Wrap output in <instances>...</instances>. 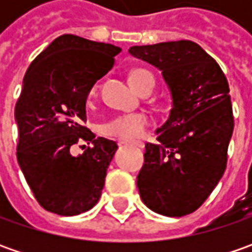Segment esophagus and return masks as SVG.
I'll use <instances>...</instances> for the list:
<instances>
[{
  "mask_svg": "<svg viewBox=\"0 0 252 252\" xmlns=\"http://www.w3.org/2000/svg\"><path fill=\"white\" fill-rule=\"evenodd\" d=\"M119 144H130V146H134V147H140L143 149L144 147V143H141V141H125V140H121L119 141Z\"/></svg>",
  "mask_w": 252,
  "mask_h": 252,
  "instance_id": "1",
  "label": "esophagus"
}]
</instances>
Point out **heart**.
<instances>
[{
    "label": "heart",
    "instance_id": "heart-1",
    "mask_svg": "<svg viewBox=\"0 0 252 252\" xmlns=\"http://www.w3.org/2000/svg\"><path fill=\"white\" fill-rule=\"evenodd\" d=\"M131 85L141 92L144 88H154V75L146 68H134L129 74ZM96 85H92L88 92V99L96 95ZM151 119L147 113L134 112V113H123L113 116L112 119L102 125V133L108 137L119 139V140H136L140 139L150 127Z\"/></svg>",
    "mask_w": 252,
    "mask_h": 252
}]
</instances>
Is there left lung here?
I'll list each match as a JSON object with an SVG mask.
<instances>
[{"instance_id":"8db88e82","label":"left lung","mask_w":252,"mask_h":252,"mask_svg":"<svg viewBox=\"0 0 252 252\" xmlns=\"http://www.w3.org/2000/svg\"><path fill=\"white\" fill-rule=\"evenodd\" d=\"M129 53L162 71L172 98L158 144H146L137 188L156 213L181 218L208 199L224 174L234 118L220 65L190 40L133 46Z\"/></svg>"}]
</instances>
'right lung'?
Masks as SVG:
<instances>
[{"mask_svg":"<svg viewBox=\"0 0 252 252\" xmlns=\"http://www.w3.org/2000/svg\"><path fill=\"white\" fill-rule=\"evenodd\" d=\"M121 47L63 34L31 63L15 106L19 129L16 157L39 205L75 216L96 205L116 143L95 137L85 103L91 87L113 67ZM91 142L83 155L71 147ZM85 147V146H83Z\"/></svg>","mask_w":252,"mask_h":252,"instance_id":"add662e5","label":"right lung"}]
</instances>
